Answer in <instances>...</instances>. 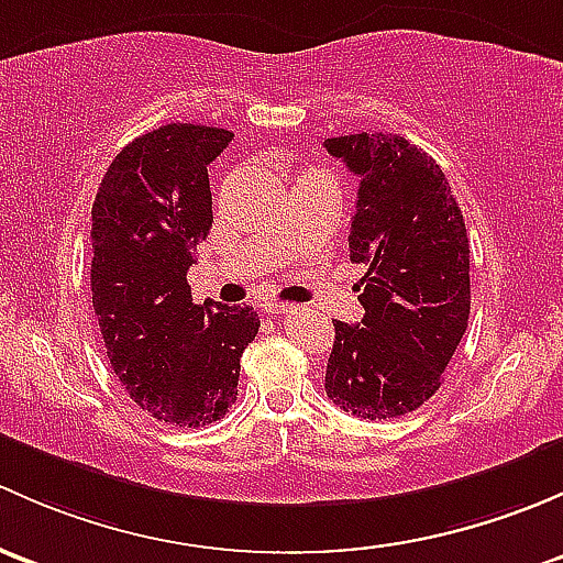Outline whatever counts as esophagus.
Wrapping results in <instances>:
<instances>
[{"mask_svg":"<svg viewBox=\"0 0 563 563\" xmlns=\"http://www.w3.org/2000/svg\"><path fill=\"white\" fill-rule=\"evenodd\" d=\"M292 309V306H287V303H268L265 306V314H287V311Z\"/></svg>","mask_w":563,"mask_h":563,"instance_id":"obj_1","label":"esophagus"}]
</instances>
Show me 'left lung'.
Returning a JSON list of instances; mask_svg holds the SVG:
<instances>
[{"mask_svg": "<svg viewBox=\"0 0 563 563\" xmlns=\"http://www.w3.org/2000/svg\"><path fill=\"white\" fill-rule=\"evenodd\" d=\"M357 178L352 263L368 265L357 324L333 322L324 393L363 420H390L428 401L468 324V239L442 167L401 135L324 141Z\"/></svg>", "mask_w": 563, "mask_h": 563, "instance_id": "left-lung-1", "label": "left lung"}]
</instances>
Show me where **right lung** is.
I'll use <instances>...</instances> for the list:
<instances>
[{
    "label": "right lung",
    "mask_w": 563,
    "mask_h": 563,
    "mask_svg": "<svg viewBox=\"0 0 563 563\" xmlns=\"http://www.w3.org/2000/svg\"><path fill=\"white\" fill-rule=\"evenodd\" d=\"M233 132L165 124L110 162L91 206V303L113 374L162 422L202 428L239 398L249 306H197L187 282L211 230L208 165Z\"/></svg>",
    "instance_id": "right-lung-1"
}]
</instances>
